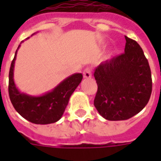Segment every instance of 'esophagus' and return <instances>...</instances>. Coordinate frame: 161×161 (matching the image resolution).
<instances>
[{
  "mask_svg": "<svg viewBox=\"0 0 161 161\" xmlns=\"http://www.w3.org/2000/svg\"><path fill=\"white\" fill-rule=\"evenodd\" d=\"M84 78H91V68H86L84 70Z\"/></svg>",
  "mask_w": 161,
  "mask_h": 161,
  "instance_id": "obj_1",
  "label": "esophagus"
}]
</instances>
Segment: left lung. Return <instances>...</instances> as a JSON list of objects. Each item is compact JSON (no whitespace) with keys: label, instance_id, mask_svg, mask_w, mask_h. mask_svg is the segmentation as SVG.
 Here are the masks:
<instances>
[{"label":"left lung","instance_id":"obj_1","mask_svg":"<svg viewBox=\"0 0 161 161\" xmlns=\"http://www.w3.org/2000/svg\"><path fill=\"white\" fill-rule=\"evenodd\" d=\"M124 53L96 67L97 92L94 105L108 121H122L138 114L152 93V76L142 47L125 36Z\"/></svg>","mask_w":161,"mask_h":161}]
</instances>
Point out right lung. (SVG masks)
<instances>
[{"mask_svg": "<svg viewBox=\"0 0 161 161\" xmlns=\"http://www.w3.org/2000/svg\"><path fill=\"white\" fill-rule=\"evenodd\" d=\"M35 33H37L32 34V36ZM19 46L20 45L16 50L9 70L8 93L11 103L16 111L27 121L35 124L54 123L62 117L70 96L83 79V75L72 74L60 82L52 91L40 96H32L21 92L14 79V64Z\"/></svg>", "mask_w": 161, "mask_h": 161, "instance_id": "obj_1", "label": "right lung"}]
</instances>
